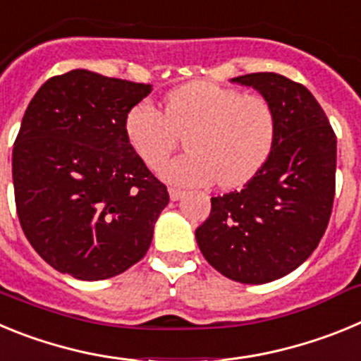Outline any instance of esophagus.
I'll list each match as a JSON object with an SVG mask.
<instances>
[{
	"label": "esophagus",
	"mask_w": 361,
	"mask_h": 361,
	"mask_svg": "<svg viewBox=\"0 0 361 361\" xmlns=\"http://www.w3.org/2000/svg\"><path fill=\"white\" fill-rule=\"evenodd\" d=\"M170 199L171 200H178V199H183L184 195H186V191L183 190H178V188H170Z\"/></svg>",
	"instance_id": "esophagus-1"
}]
</instances>
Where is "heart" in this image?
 <instances>
[{"label":"heart","mask_w":361,"mask_h":361,"mask_svg":"<svg viewBox=\"0 0 361 361\" xmlns=\"http://www.w3.org/2000/svg\"><path fill=\"white\" fill-rule=\"evenodd\" d=\"M187 135L190 154L161 166L164 180L178 186L238 188L262 170L276 137V116L262 95L208 81H195L170 92L164 114L148 101L124 117L128 145L155 170Z\"/></svg>","instance_id":"b5f03b06"}]
</instances>
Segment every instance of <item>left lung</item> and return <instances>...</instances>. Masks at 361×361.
<instances>
[{
    "instance_id": "left-lung-1",
    "label": "left lung",
    "mask_w": 361,
    "mask_h": 361,
    "mask_svg": "<svg viewBox=\"0 0 361 361\" xmlns=\"http://www.w3.org/2000/svg\"><path fill=\"white\" fill-rule=\"evenodd\" d=\"M231 81L253 86L269 101L275 145L240 191L212 197V213L195 238L219 273L240 283H266L305 262L324 237L336 186V135L304 85L273 72Z\"/></svg>"
}]
</instances>
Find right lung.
I'll list each match as a JSON object with an SVG mask.
<instances>
[{"label": "right lung", "mask_w": 361, "mask_h": 361, "mask_svg": "<svg viewBox=\"0 0 361 361\" xmlns=\"http://www.w3.org/2000/svg\"><path fill=\"white\" fill-rule=\"evenodd\" d=\"M152 85L70 70L32 97L12 149L16 209L44 262L79 280L121 275L148 251L168 190L124 135Z\"/></svg>", "instance_id": "add662e5"}]
</instances>
